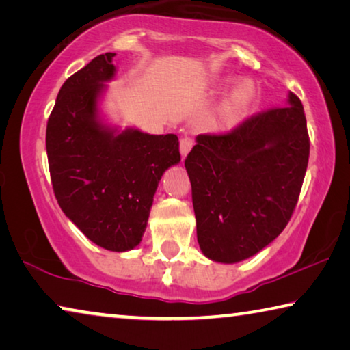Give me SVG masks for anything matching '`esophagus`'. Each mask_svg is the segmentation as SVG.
<instances>
[{"instance_id":"34e87169","label":"esophagus","mask_w":350,"mask_h":350,"mask_svg":"<svg viewBox=\"0 0 350 350\" xmlns=\"http://www.w3.org/2000/svg\"><path fill=\"white\" fill-rule=\"evenodd\" d=\"M193 145H195V140H193L191 137H182L180 138V145H179V148H180V154H182V157H185V155L190 152V149L193 148Z\"/></svg>"}]
</instances>
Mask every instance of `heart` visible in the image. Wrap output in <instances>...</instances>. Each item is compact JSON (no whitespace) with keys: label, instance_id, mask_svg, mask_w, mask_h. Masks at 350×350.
Wrapping results in <instances>:
<instances>
[{"label":"heart","instance_id":"1","mask_svg":"<svg viewBox=\"0 0 350 350\" xmlns=\"http://www.w3.org/2000/svg\"><path fill=\"white\" fill-rule=\"evenodd\" d=\"M255 98V88L254 84L249 81L241 82L235 87V90L230 93L227 101L223 107V116L226 121H230L237 118L243 110H246L249 105L252 104Z\"/></svg>","mask_w":350,"mask_h":350}]
</instances>
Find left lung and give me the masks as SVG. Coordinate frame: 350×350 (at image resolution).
<instances>
[{
    "instance_id": "left-lung-1",
    "label": "left lung",
    "mask_w": 350,
    "mask_h": 350,
    "mask_svg": "<svg viewBox=\"0 0 350 350\" xmlns=\"http://www.w3.org/2000/svg\"><path fill=\"white\" fill-rule=\"evenodd\" d=\"M310 155L301 99L201 134L185 159L198 243L205 257L237 263L282 234L295 212Z\"/></svg>"
}]
</instances>
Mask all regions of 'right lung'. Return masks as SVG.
Returning <instances> with one entry per match:
<instances>
[{"label": "right lung", "mask_w": 350, "mask_h": 350, "mask_svg": "<svg viewBox=\"0 0 350 350\" xmlns=\"http://www.w3.org/2000/svg\"><path fill=\"white\" fill-rule=\"evenodd\" d=\"M113 55H96L64 82L48 118L46 152L62 212L95 245L123 252L142 241L160 177L180 152L174 134H113L96 121Z\"/></svg>", "instance_id": "obj_1"}]
</instances>
